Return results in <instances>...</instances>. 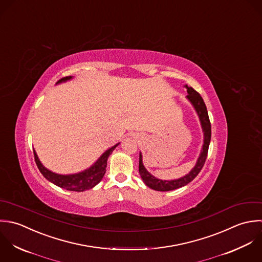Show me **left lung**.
Wrapping results in <instances>:
<instances>
[{"label": "left lung", "instance_id": "obj_1", "mask_svg": "<svg viewBox=\"0 0 262 262\" xmlns=\"http://www.w3.org/2000/svg\"><path fill=\"white\" fill-rule=\"evenodd\" d=\"M185 88L188 92V95L186 96V98L193 105V107L199 118V121H200V125H201L202 132H203L202 148H201V151L199 154V157H198L197 162H196L195 166L193 167V169L188 174H185L179 179L170 180V181L158 179L155 176L150 174L143 165L142 155L140 152L139 154V174H140V177L146 186H148L149 188L157 190V191H171V190L181 188V187L189 184L197 174H199V172L201 171V169L205 163L206 157H207L208 146H209L210 138H211V126H210L206 105H205L202 97L200 96V94L197 91H195L192 88H189L188 85H185Z\"/></svg>", "mask_w": 262, "mask_h": 262}]
</instances>
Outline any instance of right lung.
<instances>
[{
	"mask_svg": "<svg viewBox=\"0 0 262 262\" xmlns=\"http://www.w3.org/2000/svg\"><path fill=\"white\" fill-rule=\"evenodd\" d=\"M72 78H73L72 76L64 77L61 80H59L57 82V84L69 81ZM119 144H120V142L115 144L114 146L110 147L108 149H106L92 166H90L86 170L76 173V174H61L54 173V172L50 171L49 169H47L40 163V161L36 155V151L34 149H33V154H34V160H35L38 170L48 181H50L51 183L55 184L58 187L64 188L69 191L82 192V191L93 188L102 180L103 176L105 174V171H106L105 168L107 165V159L111 156V154L113 152V150Z\"/></svg>",
	"mask_w": 262,
	"mask_h": 262,
	"instance_id": "right-lung-1",
	"label": "right lung"
}]
</instances>
